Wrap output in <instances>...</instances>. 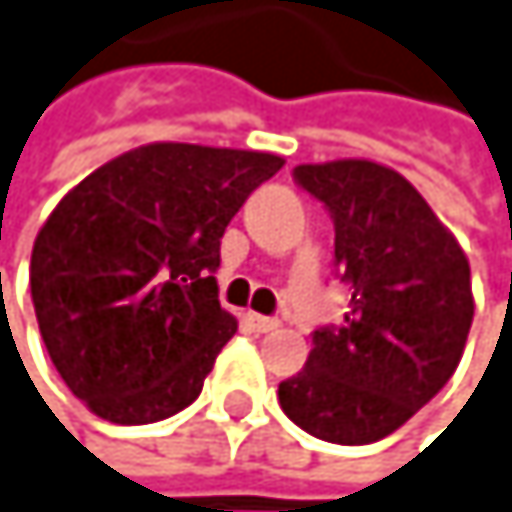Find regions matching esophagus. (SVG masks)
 <instances>
[{
  "mask_svg": "<svg viewBox=\"0 0 512 512\" xmlns=\"http://www.w3.org/2000/svg\"><path fill=\"white\" fill-rule=\"evenodd\" d=\"M245 321H248L251 331H258V334H270V331H276V327H279V318L258 315V312H248V315H245Z\"/></svg>",
  "mask_w": 512,
  "mask_h": 512,
  "instance_id": "esophagus-1",
  "label": "esophagus"
}]
</instances>
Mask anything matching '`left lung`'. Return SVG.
Instances as JSON below:
<instances>
[{
  "mask_svg": "<svg viewBox=\"0 0 512 512\" xmlns=\"http://www.w3.org/2000/svg\"><path fill=\"white\" fill-rule=\"evenodd\" d=\"M334 221L340 327H318L306 367L279 385L306 434L364 446L413 419L455 373L473 321L470 264L410 181L373 160L294 166Z\"/></svg>",
  "mask_w": 512,
  "mask_h": 512,
  "instance_id": "1",
  "label": "left lung"
}]
</instances>
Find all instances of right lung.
Returning a JSON list of instances; mask_svg holds the SVG:
<instances>
[{
  "label": "right lung",
  "mask_w": 512,
  "mask_h": 512,
  "mask_svg": "<svg viewBox=\"0 0 512 512\" xmlns=\"http://www.w3.org/2000/svg\"><path fill=\"white\" fill-rule=\"evenodd\" d=\"M285 166L264 151L154 142L90 172L35 236L29 288L69 391L115 425L200 397L236 318L218 303L221 236Z\"/></svg>",
  "instance_id": "obj_1"
}]
</instances>
